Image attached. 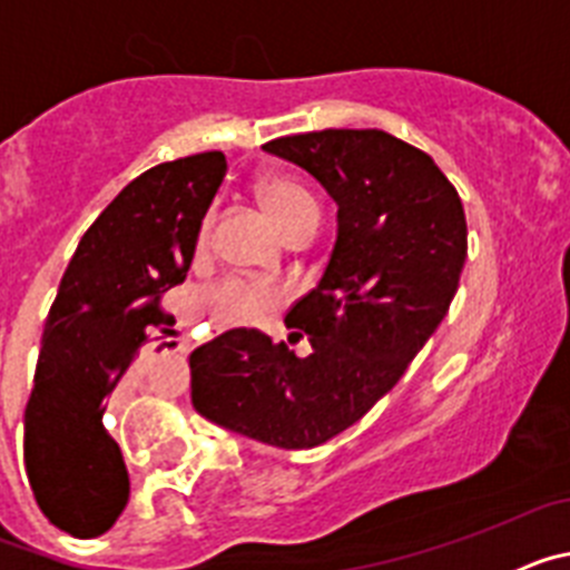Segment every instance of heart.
Segmentation results:
<instances>
[{
    "instance_id": "b5f03b06",
    "label": "heart",
    "mask_w": 570,
    "mask_h": 570,
    "mask_svg": "<svg viewBox=\"0 0 570 570\" xmlns=\"http://www.w3.org/2000/svg\"><path fill=\"white\" fill-rule=\"evenodd\" d=\"M259 203L262 208L268 210V216L274 219L276 228L285 234L288 228L299 223H308V219H320V203H316L311 190L302 188L299 183L288 179V176H271L259 185ZM210 230V216H205L203 228H199V236H196V245L203 248L208 242ZM210 308L228 325H245V322H254L256 316H262L271 308V296L268 288L262 285H254V282H242L230 279L223 282L219 288L210 291Z\"/></svg>"
}]
</instances>
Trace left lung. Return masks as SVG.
<instances>
[{
	"label": "left lung",
	"instance_id": "1",
	"mask_svg": "<svg viewBox=\"0 0 570 570\" xmlns=\"http://www.w3.org/2000/svg\"><path fill=\"white\" fill-rule=\"evenodd\" d=\"M262 148L336 203L325 274L285 316L314 351L225 331L190 354V400L225 431L299 451L334 440L400 382L460 288L468 228L434 159L385 130L328 128Z\"/></svg>",
	"mask_w": 570,
	"mask_h": 570
}]
</instances>
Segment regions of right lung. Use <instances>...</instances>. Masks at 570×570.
<instances>
[{
    "mask_svg": "<svg viewBox=\"0 0 570 570\" xmlns=\"http://www.w3.org/2000/svg\"><path fill=\"white\" fill-rule=\"evenodd\" d=\"M225 170L219 150L145 170L85 230L65 271L24 407V468L37 505L70 537H99L128 505L105 411L163 325L159 296L188 276Z\"/></svg>",
    "mask_w": 570,
    "mask_h": 570,
    "instance_id": "right-lung-1",
    "label": "right lung"
}]
</instances>
